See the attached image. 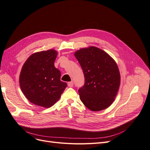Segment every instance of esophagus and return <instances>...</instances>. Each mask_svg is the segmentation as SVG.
<instances>
[{
	"instance_id": "1",
	"label": "esophagus",
	"mask_w": 150,
	"mask_h": 150,
	"mask_svg": "<svg viewBox=\"0 0 150 150\" xmlns=\"http://www.w3.org/2000/svg\"><path fill=\"white\" fill-rule=\"evenodd\" d=\"M73 85H74L73 81H71V82H69L68 83V87H73Z\"/></svg>"
}]
</instances>
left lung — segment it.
Listing matches in <instances>:
<instances>
[{"label":"left lung","instance_id":"1","mask_svg":"<svg viewBox=\"0 0 150 150\" xmlns=\"http://www.w3.org/2000/svg\"><path fill=\"white\" fill-rule=\"evenodd\" d=\"M85 77L79 89L80 99L88 109L98 111L108 108L115 99L121 83L116 62L106 52L90 46L74 53Z\"/></svg>","mask_w":150,"mask_h":150}]
</instances>
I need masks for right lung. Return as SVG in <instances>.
I'll return each mask as SVG.
<instances>
[{
  "label": "right lung",
  "instance_id": "1",
  "mask_svg": "<svg viewBox=\"0 0 150 150\" xmlns=\"http://www.w3.org/2000/svg\"><path fill=\"white\" fill-rule=\"evenodd\" d=\"M57 55L53 49L33 53L24 63L20 75V88L26 98L45 108L54 105L67 87L55 67Z\"/></svg>",
  "mask_w": 150,
  "mask_h": 150
}]
</instances>
